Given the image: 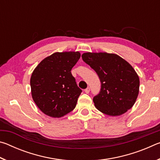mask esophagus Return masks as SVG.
Returning <instances> with one entry per match:
<instances>
[{
	"mask_svg": "<svg viewBox=\"0 0 160 160\" xmlns=\"http://www.w3.org/2000/svg\"><path fill=\"white\" fill-rule=\"evenodd\" d=\"M90 88H86L85 90V92L87 93V94H88L89 92H90Z\"/></svg>",
	"mask_w": 160,
	"mask_h": 160,
	"instance_id": "obj_1",
	"label": "esophagus"
}]
</instances>
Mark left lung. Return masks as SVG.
<instances>
[{"label":"left lung","instance_id":"obj_1","mask_svg":"<svg viewBox=\"0 0 160 160\" xmlns=\"http://www.w3.org/2000/svg\"><path fill=\"white\" fill-rule=\"evenodd\" d=\"M84 62L95 71L101 90L94 96V106L105 114L116 116L133 106L139 92V77L131 65L120 56L108 53H84Z\"/></svg>","mask_w":160,"mask_h":160}]
</instances>
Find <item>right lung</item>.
I'll use <instances>...</instances> for the list:
<instances>
[{"instance_id": "right-lung-1", "label": "right lung", "mask_w": 160, "mask_h": 160, "mask_svg": "<svg viewBox=\"0 0 160 160\" xmlns=\"http://www.w3.org/2000/svg\"><path fill=\"white\" fill-rule=\"evenodd\" d=\"M80 58L78 51L56 52L34 70L30 79L32 99L46 115L60 118L75 109L82 90L70 70Z\"/></svg>"}]
</instances>
